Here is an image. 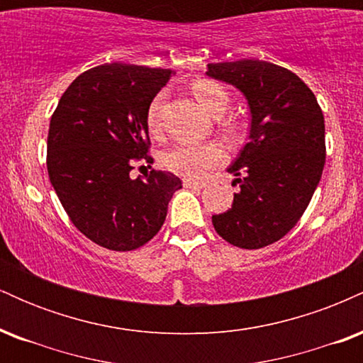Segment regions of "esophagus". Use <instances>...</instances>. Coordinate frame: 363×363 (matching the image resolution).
Here are the masks:
<instances>
[{"instance_id":"1","label":"esophagus","mask_w":363,"mask_h":363,"mask_svg":"<svg viewBox=\"0 0 363 363\" xmlns=\"http://www.w3.org/2000/svg\"><path fill=\"white\" fill-rule=\"evenodd\" d=\"M182 182H184L186 187H189V189H203L205 187V182L201 181H194V179H182Z\"/></svg>"}]
</instances>
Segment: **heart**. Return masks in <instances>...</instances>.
<instances>
[{"instance_id": "1", "label": "heart", "mask_w": 363, "mask_h": 363, "mask_svg": "<svg viewBox=\"0 0 363 363\" xmlns=\"http://www.w3.org/2000/svg\"><path fill=\"white\" fill-rule=\"evenodd\" d=\"M193 94L203 111L211 118H220L228 109V94L222 86L210 80H198L193 85ZM162 95L153 99L148 107V128L155 131L158 126V111H160ZM223 158V152L213 143L191 145L181 143L167 150L164 155V165L179 176L199 177L206 169L213 167Z\"/></svg>"}]
</instances>
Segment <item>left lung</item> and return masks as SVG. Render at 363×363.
<instances>
[{
  "label": "left lung",
  "mask_w": 363,
  "mask_h": 363,
  "mask_svg": "<svg viewBox=\"0 0 363 363\" xmlns=\"http://www.w3.org/2000/svg\"><path fill=\"white\" fill-rule=\"evenodd\" d=\"M206 77L235 86L251 112L249 143L227 169L240 191L211 222L232 245L261 249L289 234L319 184L326 160L323 111L297 74L273 62H211Z\"/></svg>",
  "instance_id": "8db88e82"
}]
</instances>
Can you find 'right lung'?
I'll return each mask as SVG.
<instances>
[{
	"label": "right lung",
	"mask_w": 363,
	"mask_h": 363,
	"mask_svg": "<svg viewBox=\"0 0 363 363\" xmlns=\"http://www.w3.org/2000/svg\"><path fill=\"white\" fill-rule=\"evenodd\" d=\"M172 69L111 62L82 73L62 94L48 135L49 181L74 227L111 251L157 235L182 182L172 172L129 176L150 160L148 107Z\"/></svg>",
	"instance_id": "add662e5"
}]
</instances>
